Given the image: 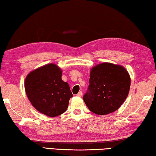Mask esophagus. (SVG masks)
Here are the masks:
<instances>
[{
    "label": "esophagus",
    "mask_w": 156,
    "mask_h": 156,
    "mask_svg": "<svg viewBox=\"0 0 156 156\" xmlns=\"http://www.w3.org/2000/svg\"><path fill=\"white\" fill-rule=\"evenodd\" d=\"M76 95H77L78 97H82V95H83V93H82V91H80Z\"/></svg>",
    "instance_id": "obj_1"
}]
</instances>
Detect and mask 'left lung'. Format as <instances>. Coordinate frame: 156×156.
I'll list each match as a JSON object with an SVG mask.
<instances>
[{
    "label": "left lung",
    "instance_id": "8db88e82",
    "mask_svg": "<svg viewBox=\"0 0 156 156\" xmlns=\"http://www.w3.org/2000/svg\"><path fill=\"white\" fill-rule=\"evenodd\" d=\"M131 79L120 65L101 63L92 67L84 103L96 115H106L119 108L129 91Z\"/></svg>",
    "mask_w": 156,
    "mask_h": 156
}]
</instances>
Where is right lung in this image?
Returning a JSON list of instances; mask_svg holds the SVG:
<instances>
[{"instance_id": "right-lung-1", "label": "right lung", "mask_w": 156, "mask_h": 156, "mask_svg": "<svg viewBox=\"0 0 156 156\" xmlns=\"http://www.w3.org/2000/svg\"><path fill=\"white\" fill-rule=\"evenodd\" d=\"M62 69L49 63L30 72L24 80L27 95L39 112L55 117L66 111L73 97L69 84L61 79Z\"/></svg>"}]
</instances>
